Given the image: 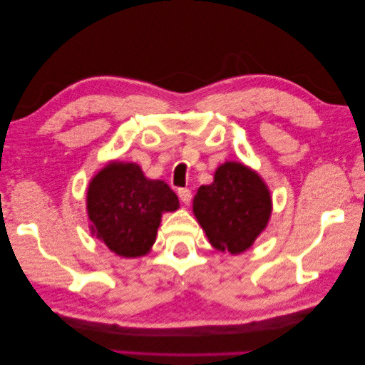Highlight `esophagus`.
Here are the masks:
<instances>
[{
	"instance_id": "1",
	"label": "esophagus",
	"mask_w": 365,
	"mask_h": 365,
	"mask_svg": "<svg viewBox=\"0 0 365 365\" xmlns=\"http://www.w3.org/2000/svg\"><path fill=\"white\" fill-rule=\"evenodd\" d=\"M178 195H179V199H181L182 204H186V205H189L190 200H192V192H190V189H187V187L178 189Z\"/></svg>"
}]
</instances>
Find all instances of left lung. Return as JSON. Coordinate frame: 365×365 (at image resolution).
<instances>
[{
	"mask_svg": "<svg viewBox=\"0 0 365 365\" xmlns=\"http://www.w3.org/2000/svg\"><path fill=\"white\" fill-rule=\"evenodd\" d=\"M272 199L264 181L241 163H225L213 182L200 186L194 197V215L212 246L241 254L265 230Z\"/></svg>",
	"mask_w": 365,
	"mask_h": 365,
	"instance_id": "8db88e82",
	"label": "left lung"
}]
</instances>
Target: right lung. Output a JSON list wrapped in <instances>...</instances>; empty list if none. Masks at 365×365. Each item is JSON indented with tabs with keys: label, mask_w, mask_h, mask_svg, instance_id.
<instances>
[{
	"label": "right lung",
	"mask_w": 365,
	"mask_h": 365,
	"mask_svg": "<svg viewBox=\"0 0 365 365\" xmlns=\"http://www.w3.org/2000/svg\"><path fill=\"white\" fill-rule=\"evenodd\" d=\"M178 207V195L168 184L147 179L134 163L105 166L87 190L93 232L121 257L147 254L155 242L161 213L175 212Z\"/></svg>",
	"instance_id": "add662e5"
}]
</instances>
